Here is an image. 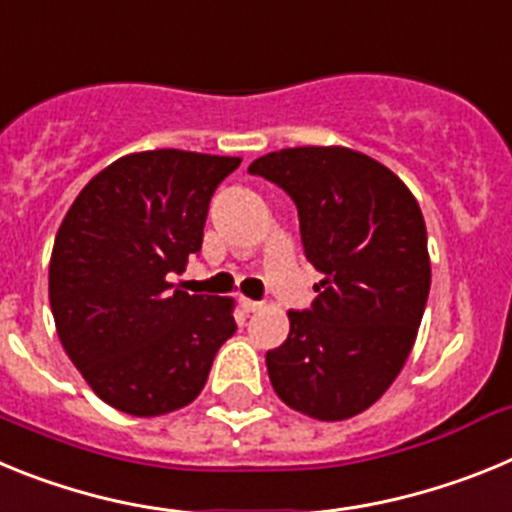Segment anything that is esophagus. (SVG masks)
<instances>
[{"label":"esophagus","instance_id":"34e87169","mask_svg":"<svg viewBox=\"0 0 512 512\" xmlns=\"http://www.w3.org/2000/svg\"><path fill=\"white\" fill-rule=\"evenodd\" d=\"M241 307H243V312H256V310H261V302L246 300V297H241Z\"/></svg>","mask_w":512,"mask_h":512}]
</instances>
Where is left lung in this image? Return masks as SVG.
Instances as JSON below:
<instances>
[{
  "mask_svg": "<svg viewBox=\"0 0 512 512\" xmlns=\"http://www.w3.org/2000/svg\"><path fill=\"white\" fill-rule=\"evenodd\" d=\"M292 197L305 256L323 274L310 310L266 354L271 387L315 420L364 413L413 351L431 259L418 200L374 158L343 146L266 153L248 166Z\"/></svg>",
  "mask_w": 512,
  "mask_h": 512,
  "instance_id": "left-lung-1",
  "label": "left lung"
}]
</instances>
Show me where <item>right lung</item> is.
Returning a JSON list of instances; mask_svg holds the SVG:
<instances>
[{
	"instance_id": "1",
	"label": "right lung",
	"mask_w": 512,
	"mask_h": 512,
	"mask_svg": "<svg viewBox=\"0 0 512 512\" xmlns=\"http://www.w3.org/2000/svg\"><path fill=\"white\" fill-rule=\"evenodd\" d=\"M241 158L130 153L81 189L56 233L48 297L58 338L89 387L135 418L200 395L235 333L233 300L171 284L200 253L207 207Z\"/></svg>"
}]
</instances>
